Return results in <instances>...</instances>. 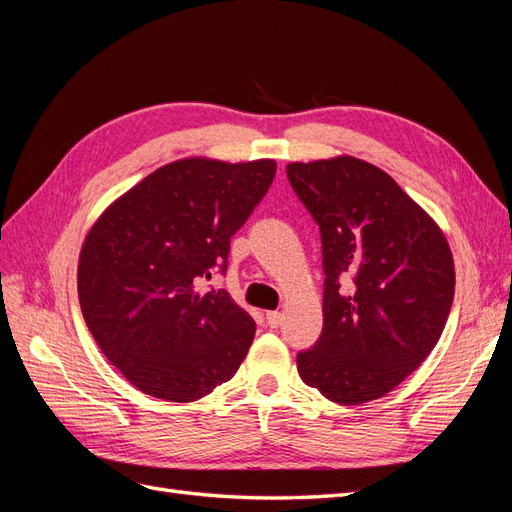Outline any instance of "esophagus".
Wrapping results in <instances>:
<instances>
[{
    "label": "esophagus",
    "mask_w": 512,
    "mask_h": 512,
    "mask_svg": "<svg viewBox=\"0 0 512 512\" xmlns=\"http://www.w3.org/2000/svg\"><path fill=\"white\" fill-rule=\"evenodd\" d=\"M267 324L271 329H277L282 324V314L280 312H267Z\"/></svg>",
    "instance_id": "1"
}]
</instances>
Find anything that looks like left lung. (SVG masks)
<instances>
[{"label": "left lung", "mask_w": 512, "mask_h": 512, "mask_svg": "<svg viewBox=\"0 0 512 512\" xmlns=\"http://www.w3.org/2000/svg\"><path fill=\"white\" fill-rule=\"evenodd\" d=\"M320 228L322 333L297 354L301 380L335 404L393 391L438 344L455 297L442 230L399 185L356 158L286 166Z\"/></svg>", "instance_id": "1"}]
</instances>
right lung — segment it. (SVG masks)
<instances>
[{
    "instance_id": "add662e5",
    "label": "right lung",
    "mask_w": 512,
    "mask_h": 512,
    "mask_svg": "<svg viewBox=\"0 0 512 512\" xmlns=\"http://www.w3.org/2000/svg\"><path fill=\"white\" fill-rule=\"evenodd\" d=\"M273 177V160H179L134 185L89 230L79 258L83 318L136 389L194 401L237 374L256 324L224 288L198 286L226 273L230 237Z\"/></svg>"
}]
</instances>
